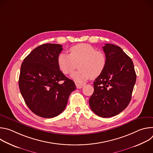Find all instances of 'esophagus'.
<instances>
[{
    "label": "esophagus",
    "instance_id": "1",
    "mask_svg": "<svg viewBox=\"0 0 153 153\" xmlns=\"http://www.w3.org/2000/svg\"><path fill=\"white\" fill-rule=\"evenodd\" d=\"M76 87H77V88H78V89H80V88H82V87L83 86V84H79V83H76Z\"/></svg>",
    "mask_w": 153,
    "mask_h": 153
}]
</instances>
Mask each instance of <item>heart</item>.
<instances>
[{
	"instance_id": "1",
	"label": "heart",
	"mask_w": 153,
	"mask_h": 153,
	"mask_svg": "<svg viewBox=\"0 0 153 153\" xmlns=\"http://www.w3.org/2000/svg\"><path fill=\"white\" fill-rule=\"evenodd\" d=\"M70 53V54H60L57 57V65L63 74L68 75L74 72L78 64L79 70L72 75L77 82H83L89 78L96 79L105 68V54L88 44L79 43L73 46Z\"/></svg>"
}]
</instances>
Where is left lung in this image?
Returning a JSON list of instances; mask_svg holds the SVG:
<instances>
[{"instance_id": "left-lung-1", "label": "left lung", "mask_w": 153, "mask_h": 153, "mask_svg": "<svg viewBox=\"0 0 153 153\" xmlns=\"http://www.w3.org/2000/svg\"><path fill=\"white\" fill-rule=\"evenodd\" d=\"M106 58L103 73L94 82V93L89 100L91 110L102 117H111L127 107L136 81L134 64L119 46L106 43Z\"/></svg>"}]
</instances>
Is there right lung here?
Wrapping results in <instances>:
<instances>
[{
	"label": "right lung",
	"mask_w": 153,
	"mask_h": 153,
	"mask_svg": "<svg viewBox=\"0 0 153 153\" xmlns=\"http://www.w3.org/2000/svg\"><path fill=\"white\" fill-rule=\"evenodd\" d=\"M62 46L45 43L34 49L22 63L19 79L22 96L35 114L53 118L65 110L74 82L65 76L57 65Z\"/></svg>",
	"instance_id": "obj_1"
}]
</instances>
